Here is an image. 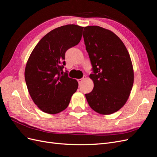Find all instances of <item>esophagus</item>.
Here are the masks:
<instances>
[{"label": "esophagus", "mask_w": 157, "mask_h": 157, "mask_svg": "<svg viewBox=\"0 0 157 157\" xmlns=\"http://www.w3.org/2000/svg\"><path fill=\"white\" fill-rule=\"evenodd\" d=\"M86 78V76H84V77H83V78H81V79H78V80H77V81H78V84H80L82 83V82L83 81V80H85Z\"/></svg>", "instance_id": "esophagus-1"}]
</instances>
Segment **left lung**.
I'll return each mask as SVG.
<instances>
[{"mask_svg": "<svg viewBox=\"0 0 157 157\" xmlns=\"http://www.w3.org/2000/svg\"><path fill=\"white\" fill-rule=\"evenodd\" d=\"M83 37L94 82L92 91L85 96L94 111L110 115L124 106L130 96L134 79L130 54L120 38L105 28L87 26Z\"/></svg>", "mask_w": 157, "mask_h": 157, "instance_id": "1", "label": "left lung"}]
</instances>
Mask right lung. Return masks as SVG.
Masks as SVG:
<instances>
[{"mask_svg": "<svg viewBox=\"0 0 157 157\" xmlns=\"http://www.w3.org/2000/svg\"><path fill=\"white\" fill-rule=\"evenodd\" d=\"M84 27L61 26L42 38L27 61L25 79L33 102L42 111L59 113L67 108L78 86L63 73L65 52L78 44Z\"/></svg>", "mask_w": 157, "mask_h": 157, "instance_id": "add662e5", "label": "right lung"}]
</instances>
